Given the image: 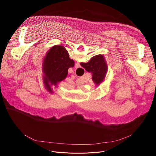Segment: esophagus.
I'll use <instances>...</instances> for the list:
<instances>
[{
	"label": "esophagus",
	"mask_w": 156,
	"mask_h": 156,
	"mask_svg": "<svg viewBox=\"0 0 156 156\" xmlns=\"http://www.w3.org/2000/svg\"><path fill=\"white\" fill-rule=\"evenodd\" d=\"M75 67H76V68H79V67H80V63L79 62H77V63H76Z\"/></svg>",
	"instance_id": "esophagus-1"
}]
</instances>
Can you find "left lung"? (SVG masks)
<instances>
[{
	"instance_id": "8db88e82",
	"label": "left lung",
	"mask_w": 156,
	"mask_h": 156,
	"mask_svg": "<svg viewBox=\"0 0 156 156\" xmlns=\"http://www.w3.org/2000/svg\"><path fill=\"white\" fill-rule=\"evenodd\" d=\"M43 72L45 75L44 82L49 91L51 89L49 83L54 85L66 78L68 70L73 67L75 62L69 57L68 51L62 46H55L47 53L44 59Z\"/></svg>"
}]
</instances>
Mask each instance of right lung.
Returning a JSON list of instances; mask_svg holds the SVG:
<instances>
[{"instance_id": "obj_1", "label": "right lung", "mask_w": 156, "mask_h": 156, "mask_svg": "<svg viewBox=\"0 0 156 156\" xmlns=\"http://www.w3.org/2000/svg\"><path fill=\"white\" fill-rule=\"evenodd\" d=\"M80 65L87 72L93 73L92 79L96 84H99L104 80L107 67L102 55H95L87 63H81Z\"/></svg>"}]
</instances>
